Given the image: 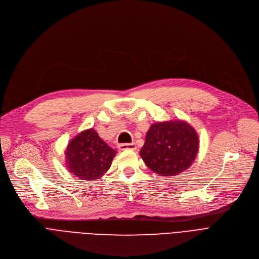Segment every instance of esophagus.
Segmentation results:
<instances>
[{"label":"esophagus","mask_w":259,"mask_h":259,"mask_svg":"<svg viewBox=\"0 0 259 259\" xmlns=\"http://www.w3.org/2000/svg\"><path fill=\"white\" fill-rule=\"evenodd\" d=\"M119 149L120 150H126V149H130V150H136L137 146L135 143H123V144H119Z\"/></svg>","instance_id":"esophagus-1"}]
</instances>
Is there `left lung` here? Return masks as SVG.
<instances>
[{
    "mask_svg": "<svg viewBox=\"0 0 259 259\" xmlns=\"http://www.w3.org/2000/svg\"><path fill=\"white\" fill-rule=\"evenodd\" d=\"M199 145V136L189 123L182 120L164 121L149 127L140 156L154 172L174 177L189 168Z\"/></svg>",
    "mask_w": 259,
    "mask_h": 259,
    "instance_id": "1",
    "label": "left lung"
}]
</instances>
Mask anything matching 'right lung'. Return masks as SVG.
Wrapping results in <instances>:
<instances>
[{
    "mask_svg": "<svg viewBox=\"0 0 259 259\" xmlns=\"http://www.w3.org/2000/svg\"><path fill=\"white\" fill-rule=\"evenodd\" d=\"M117 151L106 144L94 128L79 133L66 149V165L73 176L95 181L110 169Z\"/></svg>",
    "mask_w": 259,
    "mask_h": 259,
    "instance_id": "add662e5",
    "label": "right lung"
}]
</instances>
